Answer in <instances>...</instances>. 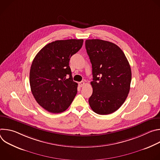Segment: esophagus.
<instances>
[{
	"label": "esophagus",
	"mask_w": 160,
	"mask_h": 160,
	"mask_svg": "<svg viewBox=\"0 0 160 160\" xmlns=\"http://www.w3.org/2000/svg\"><path fill=\"white\" fill-rule=\"evenodd\" d=\"M84 85H85V82H84L83 81H82V82H79V85H80V87H83Z\"/></svg>",
	"instance_id": "1"
}]
</instances>
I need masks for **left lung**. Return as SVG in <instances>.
<instances>
[{
	"label": "left lung",
	"instance_id": "left-lung-1",
	"mask_svg": "<svg viewBox=\"0 0 160 160\" xmlns=\"http://www.w3.org/2000/svg\"><path fill=\"white\" fill-rule=\"evenodd\" d=\"M92 68L93 92L89 105L99 115H109L118 109L130 91L132 72L122 50L112 42L100 39L85 41Z\"/></svg>",
	"mask_w": 160,
	"mask_h": 160
}]
</instances>
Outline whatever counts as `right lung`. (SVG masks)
Returning <instances> with one entry per match:
<instances>
[{"label": "right lung", "instance_id": "1", "mask_svg": "<svg viewBox=\"0 0 160 160\" xmlns=\"http://www.w3.org/2000/svg\"><path fill=\"white\" fill-rule=\"evenodd\" d=\"M83 39L56 40L44 46L30 68V84L38 104L52 113L64 111L77 93L69 62L82 47Z\"/></svg>", "mask_w": 160, "mask_h": 160}]
</instances>
